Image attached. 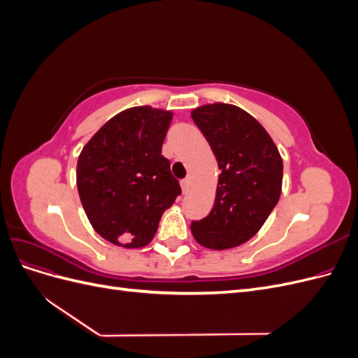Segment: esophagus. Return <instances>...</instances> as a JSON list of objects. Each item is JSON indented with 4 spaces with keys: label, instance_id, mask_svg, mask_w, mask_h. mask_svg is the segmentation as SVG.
Instances as JSON below:
<instances>
[{
    "label": "esophagus",
    "instance_id": "1",
    "mask_svg": "<svg viewBox=\"0 0 358 358\" xmlns=\"http://www.w3.org/2000/svg\"><path fill=\"white\" fill-rule=\"evenodd\" d=\"M180 187H182V192H183V194H188V191H189V188H191V180H189V179H183V180L180 182Z\"/></svg>",
    "mask_w": 358,
    "mask_h": 358
}]
</instances>
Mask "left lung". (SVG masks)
<instances>
[{
    "mask_svg": "<svg viewBox=\"0 0 358 358\" xmlns=\"http://www.w3.org/2000/svg\"><path fill=\"white\" fill-rule=\"evenodd\" d=\"M208 140L221 175L210 213L191 222L204 248H236L262 229L282 191L284 164L272 137L254 116L233 104L213 103L191 112Z\"/></svg>",
    "mask_w": 358,
    "mask_h": 358,
    "instance_id": "1",
    "label": "left lung"
}]
</instances>
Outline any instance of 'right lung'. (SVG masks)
<instances>
[{"mask_svg":"<svg viewBox=\"0 0 358 358\" xmlns=\"http://www.w3.org/2000/svg\"><path fill=\"white\" fill-rule=\"evenodd\" d=\"M170 110L138 106L109 119L82 149L78 191L86 216L116 246H146L180 194L161 155Z\"/></svg>","mask_w":358,"mask_h":358,"instance_id":"1","label":"right lung"}]
</instances>
